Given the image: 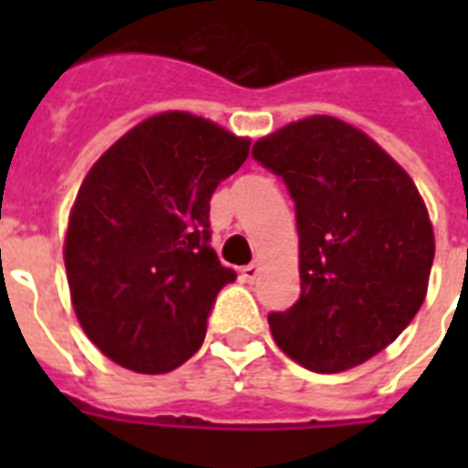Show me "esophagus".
<instances>
[{
  "label": "esophagus",
  "mask_w": 468,
  "mask_h": 468,
  "mask_svg": "<svg viewBox=\"0 0 468 468\" xmlns=\"http://www.w3.org/2000/svg\"><path fill=\"white\" fill-rule=\"evenodd\" d=\"M257 274H260V264H257V262L248 264V267H242V270H240L242 282H248V284H252V282H255Z\"/></svg>",
  "instance_id": "obj_1"
}]
</instances>
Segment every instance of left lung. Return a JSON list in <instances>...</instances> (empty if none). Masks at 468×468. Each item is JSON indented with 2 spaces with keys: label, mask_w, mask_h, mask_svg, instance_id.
Returning a JSON list of instances; mask_svg holds the SVG:
<instances>
[{
  "label": "left lung",
  "mask_w": 468,
  "mask_h": 468,
  "mask_svg": "<svg viewBox=\"0 0 468 468\" xmlns=\"http://www.w3.org/2000/svg\"><path fill=\"white\" fill-rule=\"evenodd\" d=\"M296 204L301 296L270 313L274 340L320 374L388 347L420 311L435 260L428 208L408 172L369 135L311 116L252 145Z\"/></svg>",
  "instance_id": "left-lung-1"
}]
</instances>
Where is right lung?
Wrapping results in <instances>:
<instances>
[{
    "instance_id": "right-lung-1",
    "label": "right lung",
    "mask_w": 468,
    "mask_h": 468,
    "mask_svg": "<svg viewBox=\"0 0 468 468\" xmlns=\"http://www.w3.org/2000/svg\"><path fill=\"white\" fill-rule=\"evenodd\" d=\"M248 155V138L165 112L131 128L84 176L65 270L77 320L109 359L165 374L201 347L216 296L235 282L211 248V197Z\"/></svg>"
}]
</instances>
